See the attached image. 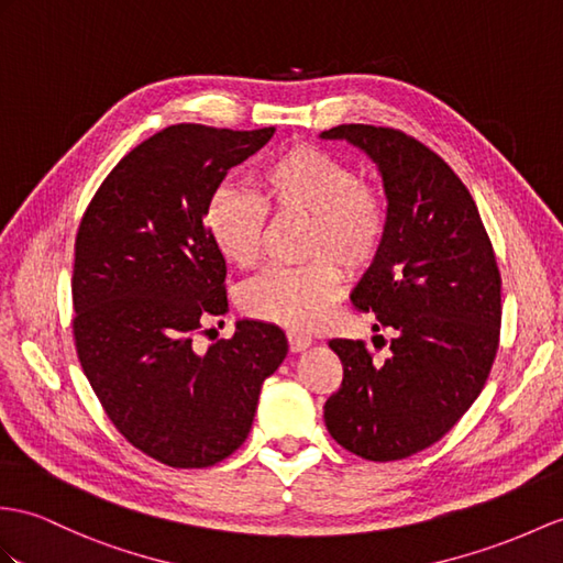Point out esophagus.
<instances>
[{
  "mask_svg": "<svg viewBox=\"0 0 563 563\" xmlns=\"http://www.w3.org/2000/svg\"><path fill=\"white\" fill-rule=\"evenodd\" d=\"M286 339H289V349L294 351V353H298V351H303V349H308L310 344H312V339L308 336V334H300V332H286Z\"/></svg>",
  "mask_w": 563,
  "mask_h": 563,
  "instance_id": "1",
  "label": "esophagus"
}]
</instances>
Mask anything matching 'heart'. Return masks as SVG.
Returning <instances> with one entry per match:
<instances>
[{"label":"heart","instance_id":"b5f03b06","mask_svg":"<svg viewBox=\"0 0 563 563\" xmlns=\"http://www.w3.org/2000/svg\"><path fill=\"white\" fill-rule=\"evenodd\" d=\"M257 196L239 188H217L205 224L229 263L253 267L263 255L267 210L303 217L300 267H274L243 286L241 308L255 320L308 329L344 289V267L361 274L375 263L389 234V200L361 181L346 159L324 147L298 143L279 150L255 172Z\"/></svg>","mask_w":563,"mask_h":563}]
</instances>
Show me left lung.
<instances>
[{"mask_svg": "<svg viewBox=\"0 0 563 563\" xmlns=\"http://www.w3.org/2000/svg\"><path fill=\"white\" fill-rule=\"evenodd\" d=\"M322 139L358 145L385 178L389 234L351 300L396 329L385 363L361 339L329 341L344 379L324 422L351 454L401 461L440 442L485 387L501 332L497 255L471 190L413 135L341 123Z\"/></svg>", "mask_w": 563, "mask_h": 563, "instance_id": "1", "label": "left lung"}]
</instances>
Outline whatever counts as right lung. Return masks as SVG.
I'll return each instance as SVG.
<instances>
[{
    "mask_svg": "<svg viewBox=\"0 0 563 563\" xmlns=\"http://www.w3.org/2000/svg\"><path fill=\"white\" fill-rule=\"evenodd\" d=\"M274 126L176 123L135 145L95 190L74 257V341L107 418L172 468H208L245 442L263 382L286 358L279 327L236 324L196 351L227 312V263L205 210L231 167Z\"/></svg>",
    "mask_w": 563,
    "mask_h": 563,
    "instance_id": "obj_1",
    "label": "right lung"
}]
</instances>
